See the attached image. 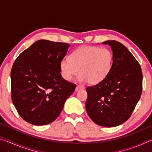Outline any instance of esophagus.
Listing matches in <instances>:
<instances>
[{
	"label": "esophagus",
	"instance_id": "34e87169",
	"mask_svg": "<svg viewBox=\"0 0 152 152\" xmlns=\"http://www.w3.org/2000/svg\"><path fill=\"white\" fill-rule=\"evenodd\" d=\"M84 86H80V85H78V86H77L76 87L75 91H76V92H77V91H80V90H81V89H84Z\"/></svg>",
	"mask_w": 152,
	"mask_h": 152
}]
</instances>
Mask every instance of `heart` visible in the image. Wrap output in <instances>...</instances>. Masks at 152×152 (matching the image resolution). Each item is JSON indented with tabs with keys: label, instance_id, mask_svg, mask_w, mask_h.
<instances>
[{
	"label": "heart",
	"instance_id": "heart-1",
	"mask_svg": "<svg viewBox=\"0 0 152 152\" xmlns=\"http://www.w3.org/2000/svg\"><path fill=\"white\" fill-rule=\"evenodd\" d=\"M113 61L112 51L107 48L82 46L74 50L70 60L63 59L60 62V72L66 80H70L80 73L79 80L97 84L103 81L111 70Z\"/></svg>",
	"mask_w": 152,
	"mask_h": 152
}]
</instances>
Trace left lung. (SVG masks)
Listing matches in <instances>:
<instances>
[{
    "mask_svg": "<svg viewBox=\"0 0 152 152\" xmlns=\"http://www.w3.org/2000/svg\"><path fill=\"white\" fill-rule=\"evenodd\" d=\"M102 43L111 48L112 68L103 81L86 88V110L96 124L116 127L129 119L140 99L142 71L134 56L122 43L115 40Z\"/></svg>",
    "mask_w": 152,
    "mask_h": 152,
    "instance_id": "obj_1",
    "label": "left lung"
}]
</instances>
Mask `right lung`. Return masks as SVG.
<instances>
[{"label": "right lung", "instance_id": "1", "mask_svg": "<svg viewBox=\"0 0 152 152\" xmlns=\"http://www.w3.org/2000/svg\"><path fill=\"white\" fill-rule=\"evenodd\" d=\"M70 45L41 39L19 56L12 65L11 99L25 121L44 125L56 120L76 84L64 80L60 62Z\"/></svg>", "mask_w": 152, "mask_h": 152}]
</instances>
